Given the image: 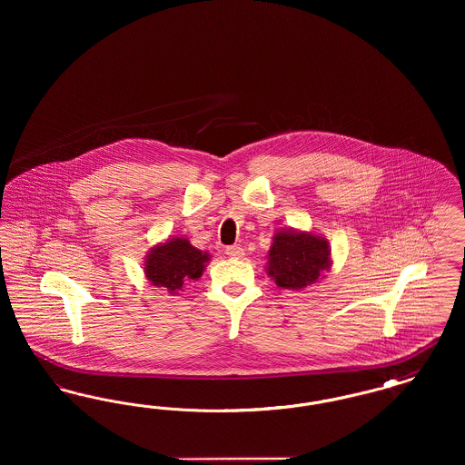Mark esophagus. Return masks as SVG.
<instances>
[{"label":"esophagus","instance_id":"34e87169","mask_svg":"<svg viewBox=\"0 0 465 465\" xmlns=\"http://www.w3.org/2000/svg\"><path fill=\"white\" fill-rule=\"evenodd\" d=\"M226 254H228L230 258H242L243 249L241 245H228V247H226Z\"/></svg>","mask_w":465,"mask_h":465}]
</instances>
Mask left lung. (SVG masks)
I'll use <instances>...</instances> for the list:
<instances>
[{
    "label": "left lung",
    "mask_w": 465,
    "mask_h": 465,
    "mask_svg": "<svg viewBox=\"0 0 465 465\" xmlns=\"http://www.w3.org/2000/svg\"><path fill=\"white\" fill-rule=\"evenodd\" d=\"M268 258V273L281 288L302 289L313 284L330 266V249L319 237L281 232L273 237Z\"/></svg>",
    "instance_id": "1"
}]
</instances>
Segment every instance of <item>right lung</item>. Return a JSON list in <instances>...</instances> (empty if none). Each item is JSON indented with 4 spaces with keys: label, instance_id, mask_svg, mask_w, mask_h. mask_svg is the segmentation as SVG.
I'll return each instance as SVG.
<instances>
[{
    "label": "right lung",
    "instance_id": "obj_1",
    "mask_svg": "<svg viewBox=\"0 0 465 465\" xmlns=\"http://www.w3.org/2000/svg\"><path fill=\"white\" fill-rule=\"evenodd\" d=\"M207 260V252L184 239H174L152 251L146 260V277L156 288L174 292L190 279H199Z\"/></svg>",
    "mask_w": 465,
    "mask_h": 465
}]
</instances>
